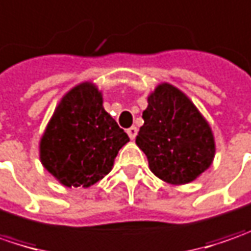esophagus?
Listing matches in <instances>:
<instances>
[{
  "label": "esophagus",
  "mask_w": 251,
  "mask_h": 251,
  "mask_svg": "<svg viewBox=\"0 0 251 251\" xmlns=\"http://www.w3.org/2000/svg\"><path fill=\"white\" fill-rule=\"evenodd\" d=\"M126 132H127L129 137H130V139L133 140V139H135V137H136V135H137V127H136V126H132V127H129V129H127Z\"/></svg>",
  "instance_id": "obj_1"
}]
</instances>
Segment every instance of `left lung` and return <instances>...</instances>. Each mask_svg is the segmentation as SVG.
<instances>
[{"mask_svg": "<svg viewBox=\"0 0 251 251\" xmlns=\"http://www.w3.org/2000/svg\"><path fill=\"white\" fill-rule=\"evenodd\" d=\"M142 118L145 124L136 145L146 154L150 171L160 180L182 185L211 167L216 150L212 129L177 87L158 84L147 97Z\"/></svg>", "mask_w": 251, "mask_h": 251, "instance_id": "obj_1", "label": "left lung"}]
</instances>
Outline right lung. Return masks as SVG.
Here are the masks:
<instances>
[{
    "mask_svg": "<svg viewBox=\"0 0 251 251\" xmlns=\"http://www.w3.org/2000/svg\"><path fill=\"white\" fill-rule=\"evenodd\" d=\"M129 136L102 106L94 82L73 87L60 100L39 143L43 167L66 187L102 180Z\"/></svg>",
    "mask_w": 251,
    "mask_h": 251,
    "instance_id": "right-lung-1",
    "label": "right lung"
}]
</instances>
